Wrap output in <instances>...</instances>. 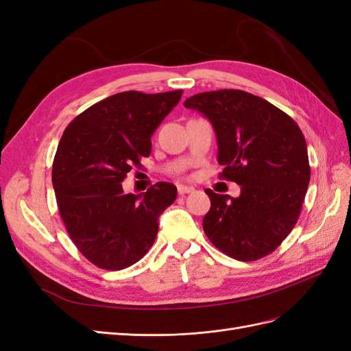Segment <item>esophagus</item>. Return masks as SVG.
<instances>
[{
	"mask_svg": "<svg viewBox=\"0 0 351 351\" xmlns=\"http://www.w3.org/2000/svg\"><path fill=\"white\" fill-rule=\"evenodd\" d=\"M194 191V188L193 186H186V185H178V193L181 194V195H184V194H189V193H193Z\"/></svg>",
	"mask_w": 351,
	"mask_h": 351,
	"instance_id": "obj_1",
	"label": "esophagus"
}]
</instances>
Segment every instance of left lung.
<instances>
[{
	"label": "left lung",
	"mask_w": 351,
	"mask_h": 351,
	"mask_svg": "<svg viewBox=\"0 0 351 351\" xmlns=\"http://www.w3.org/2000/svg\"><path fill=\"white\" fill-rule=\"evenodd\" d=\"M213 125L220 178L241 186L238 198L206 189L210 210L203 229L226 256L254 262L276 250L293 231L310 181L306 139L282 110L239 89L189 97Z\"/></svg>",
	"instance_id": "obj_1"
}]
</instances>
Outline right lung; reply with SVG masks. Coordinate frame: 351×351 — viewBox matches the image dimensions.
Here are the masks:
<instances>
[{
	"label": "right lung",
	"mask_w": 351,
	"mask_h": 351,
	"mask_svg": "<svg viewBox=\"0 0 351 351\" xmlns=\"http://www.w3.org/2000/svg\"><path fill=\"white\" fill-rule=\"evenodd\" d=\"M182 93H119L64 129L53 162L57 207L73 244L93 265L122 270L153 245L158 216L176 199V186L157 182L135 195L125 194L122 182L152 153V135Z\"/></svg>",
	"instance_id": "obj_1"
}]
</instances>
